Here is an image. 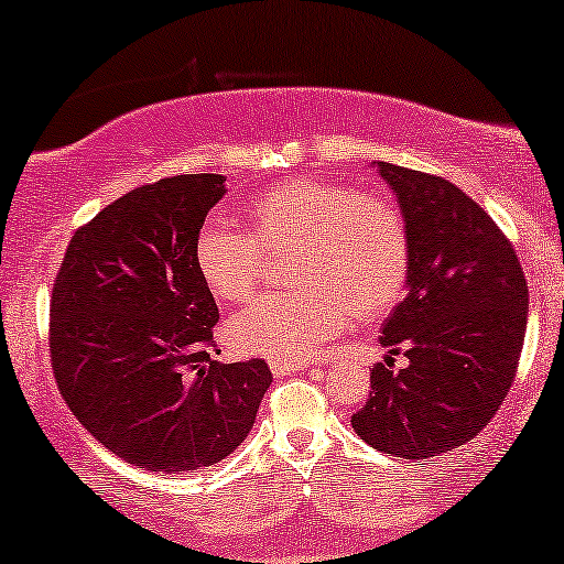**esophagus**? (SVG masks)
<instances>
[{"mask_svg": "<svg viewBox=\"0 0 564 564\" xmlns=\"http://www.w3.org/2000/svg\"><path fill=\"white\" fill-rule=\"evenodd\" d=\"M269 369H272V375L284 377V375H292V372H307V369H311V365H305V361L274 359V361H269Z\"/></svg>", "mask_w": 564, "mask_h": 564, "instance_id": "1", "label": "esophagus"}]
</instances>
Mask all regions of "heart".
I'll list each match as a JSON object with an SVG mask.
<instances>
[{
  "instance_id": "heart-1",
  "label": "heart",
  "mask_w": 564,
  "mask_h": 564,
  "mask_svg": "<svg viewBox=\"0 0 564 564\" xmlns=\"http://www.w3.org/2000/svg\"><path fill=\"white\" fill-rule=\"evenodd\" d=\"M243 228L205 223L195 269L218 303L253 292L264 253L290 251L288 292H267L226 326L230 349L246 357L303 359L349 321H375L403 295L411 241L403 213L388 197L311 176L276 182L243 205Z\"/></svg>"
}]
</instances>
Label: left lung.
I'll return each mask as SVG.
<instances>
[{"instance_id":"obj_1","label":"left lung","mask_w":564,"mask_h":564,"mask_svg":"<svg viewBox=\"0 0 564 564\" xmlns=\"http://www.w3.org/2000/svg\"><path fill=\"white\" fill-rule=\"evenodd\" d=\"M405 218V297L382 323L357 434L384 454L429 459L467 444L511 390L529 315L513 246L488 213L442 176L375 161ZM403 350L409 365L391 369Z\"/></svg>"}]
</instances>
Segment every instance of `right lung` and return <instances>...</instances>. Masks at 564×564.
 I'll return each instance as SVG.
<instances>
[{
    "instance_id": "obj_1",
    "label": "right lung",
    "mask_w": 564,
    "mask_h": 564,
    "mask_svg": "<svg viewBox=\"0 0 564 564\" xmlns=\"http://www.w3.org/2000/svg\"><path fill=\"white\" fill-rule=\"evenodd\" d=\"M223 195L220 174H180L128 192L76 230L53 284L61 395L99 444L151 473L226 459L272 384L264 359L210 357L218 305L192 249Z\"/></svg>"
}]
</instances>
